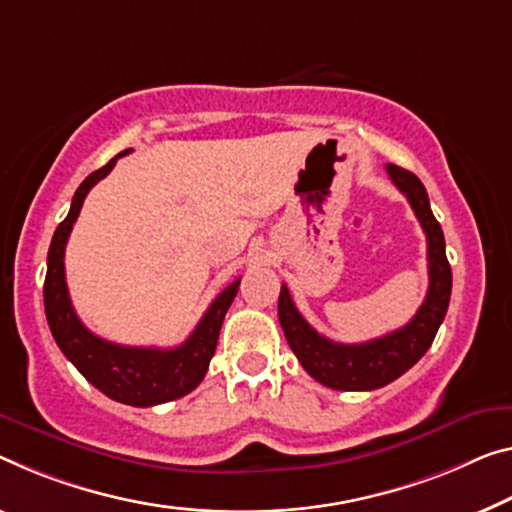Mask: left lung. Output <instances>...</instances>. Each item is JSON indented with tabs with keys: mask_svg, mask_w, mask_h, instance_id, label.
Returning a JSON list of instances; mask_svg holds the SVG:
<instances>
[{
	"mask_svg": "<svg viewBox=\"0 0 512 512\" xmlns=\"http://www.w3.org/2000/svg\"><path fill=\"white\" fill-rule=\"evenodd\" d=\"M391 183L407 196L416 219L428 240V295L416 316L405 327L366 343H334L318 334L302 318L288 293L281 286L279 322L290 350L295 352L304 371L313 380L338 391H371L396 380L419 361L435 341V334L446 316L451 300V265L446 258L442 226L432 215L428 192L412 171L387 164Z\"/></svg>",
	"mask_w": 512,
	"mask_h": 512,
	"instance_id": "8db88e82",
	"label": "left lung"
}]
</instances>
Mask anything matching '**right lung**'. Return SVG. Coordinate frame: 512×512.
Listing matches in <instances>:
<instances>
[{"label": "right lung", "instance_id": "add662e5", "mask_svg": "<svg viewBox=\"0 0 512 512\" xmlns=\"http://www.w3.org/2000/svg\"><path fill=\"white\" fill-rule=\"evenodd\" d=\"M128 151L112 157L105 167L93 171L77 187L70 203L68 217L54 231L50 251H47V274L43 286V302L47 325L54 341L64 352L68 361L80 371L93 387L100 389L105 396L132 407H153L169 403V400L183 398L201 384L206 377L208 364L215 355L219 329L226 311L235 300L240 288V279H235L229 288H224L208 311L203 313L190 338L178 348H130V345H116L105 338L96 336L82 325L77 313L70 304L64 254L68 235L73 231L75 219L80 217L86 194L98 180L105 178L119 157Z\"/></svg>", "mask_w": 512, "mask_h": 512}]
</instances>
